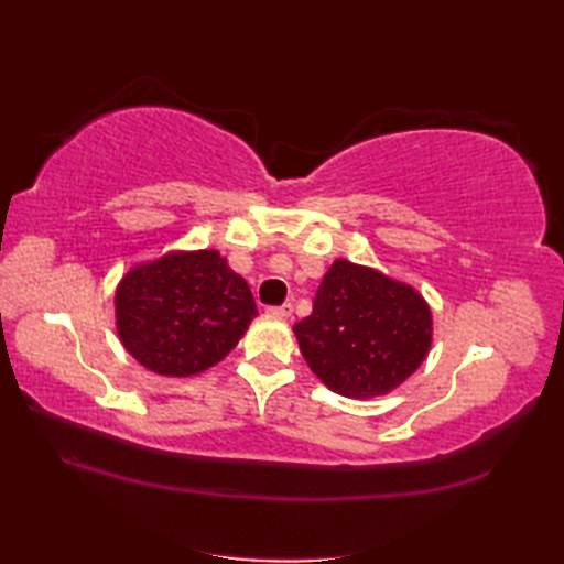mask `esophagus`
Masks as SVG:
<instances>
[{"label":"esophagus","instance_id":"34e87169","mask_svg":"<svg viewBox=\"0 0 564 564\" xmlns=\"http://www.w3.org/2000/svg\"><path fill=\"white\" fill-rule=\"evenodd\" d=\"M267 313H269V315H273V317H291V313H293V305H291V303L271 305V307H267Z\"/></svg>","mask_w":564,"mask_h":564}]
</instances>
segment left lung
Returning a JSON list of instances; mask_svg holds the SVG:
<instances>
[{
    "instance_id": "obj_1",
    "label": "left lung",
    "mask_w": 564,
    "mask_h": 564,
    "mask_svg": "<svg viewBox=\"0 0 564 564\" xmlns=\"http://www.w3.org/2000/svg\"><path fill=\"white\" fill-rule=\"evenodd\" d=\"M307 366L334 392L376 398L410 378L431 346V313L414 289L337 259L313 315L293 327Z\"/></svg>"
}]
</instances>
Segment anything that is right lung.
Masks as SVG:
<instances>
[{"mask_svg": "<svg viewBox=\"0 0 564 564\" xmlns=\"http://www.w3.org/2000/svg\"><path fill=\"white\" fill-rule=\"evenodd\" d=\"M254 315L247 281L213 249L138 267L116 293L123 346L160 376L186 378L215 366Z\"/></svg>", "mask_w": 564, "mask_h": 564, "instance_id": "obj_1", "label": "right lung"}]
</instances>
